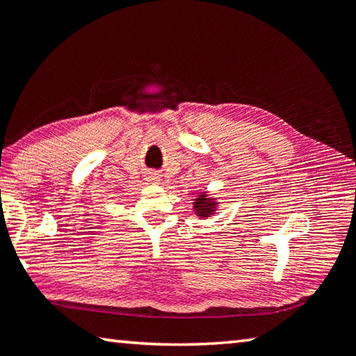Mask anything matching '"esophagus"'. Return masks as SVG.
<instances>
[{"label": "esophagus", "mask_w": 356, "mask_h": 356, "mask_svg": "<svg viewBox=\"0 0 356 356\" xmlns=\"http://www.w3.org/2000/svg\"><path fill=\"white\" fill-rule=\"evenodd\" d=\"M149 179L152 180V182H156V180H158V179H160V177H158V174H150V176H149Z\"/></svg>", "instance_id": "esophagus-1"}]
</instances>
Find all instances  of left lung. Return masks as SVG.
<instances>
[{"mask_svg":"<svg viewBox=\"0 0 356 356\" xmlns=\"http://www.w3.org/2000/svg\"><path fill=\"white\" fill-rule=\"evenodd\" d=\"M218 206V198H213L209 191H200L193 198V212L200 220H207L216 216Z\"/></svg>","mask_w":356,"mask_h":356,"instance_id":"obj_1","label":"left lung"}]
</instances>
